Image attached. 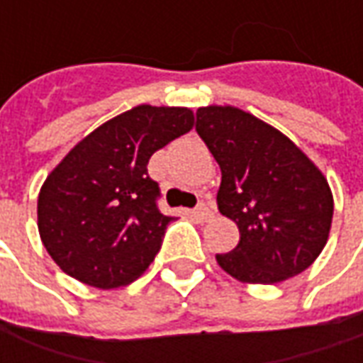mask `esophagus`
<instances>
[{
    "label": "esophagus",
    "instance_id": "1",
    "mask_svg": "<svg viewBox=\"0 0 363 363\" xmlns=\"http://www.w3.org/2000/svg\"><path fill=\"white\" fill-rule=\"evenodd\" d=\"M194 216H196L198 220L208 221V220H212V218H213V212L206 204H200L196 210H194Z\"/></svg>",
    "mask_w": 363,
    "mask_h": 363
}]
</instances>
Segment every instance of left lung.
<instances>
[{"label":"left lung","mask_w":363,"mask_h":363,"mask_svg":"<svg viewBox=\"0 0 363 363\" xmlns=\"http://www.w3.org/2000/svg\"><path fill=\"white\" fill-rule=\"evenodd\" d=\"M196 132L221 169L220 212L239 228L233 251L216 255L243 284H278L325 249L335 200L327 177L288 135L231 104L200 106Z\"/></svg>","instance_id":"obj_1"}]
</instances>
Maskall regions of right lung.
<instances>
[{"mask_svg": "<svg viewBox=\"0 0 363 363\" xmlns=\"http://www.w3.org/2000/svg\"><path fill=\"white\" fill-rule=\"evenodd\" d=\"M194 128L186 106L138 104L95 128L38 192V233L67 276L101 289L138 280L173 218L157 210L150 157Z\"/></svg>", "mask_w": 363, "mask_h": 363, "instance_id": "1", "label": "right lung"}]
</instances>
